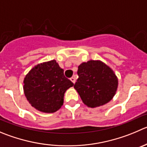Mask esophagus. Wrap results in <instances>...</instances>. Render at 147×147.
<instances>
[{
	"label": "esophagus",
	"mask_w": 147,
	"mask_h": 147,
	"mask_svg": "<svg viewBox=\"0 0 147 147\" xmlns=\"http://www.w3.org/2000/svg\"><path fill=\"white\" fill-rule=\"evenodd\" d=\"M70 80H71L73 83L75 84V82H76V78H75L74 76H73V77H71V79H70Z\"/></svg>",
	"instance_id": "obj_1"
}]
</instances>
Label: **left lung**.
<instances>
[{
  "instance_id": "8db88e82",
  "label": "left lung",
  "mask_w": 147,
  "mask_h": 147,
  "mask_svg": "<svg viewBox=\"0 0 147 147\" xmlns=\"http://www.w3.org/2000/svg\"><path fill=\"white\" fill-rule=\"evenodd\" d=\"M79 79L74 84L86 105L95 107L113 99L118 88V79L113 71L101 61H89L79 66Z\"/></svg>"
}]
</instances>
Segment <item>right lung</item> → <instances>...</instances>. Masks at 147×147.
Here are the masks:
<instances>
[{
  "instance_id": "1",
  "label": "right lung",
  "mask_w": 147,
  "mask_h": 147,
  "mask_svg": "<svg viewBox=\"0 0 147 147\" xmlns=\"http://www.w3.org/2000/svg\"><path fill=\"white\" fill-rule=\"evenodd\" d=\"M24 84L25 96L32 106L48 113L61 108L64 93L74 86L55 60L34 66L24 78Z\"/></svg>"
}]
</instances>
